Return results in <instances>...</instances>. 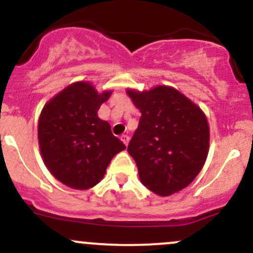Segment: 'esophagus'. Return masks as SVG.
<instances>
[{"label": "esophagus", "mask_w": 253, "mask_h": 253, "mask_svg": "<svg viewBox=\"0 0 253 253\" xmlns=\"http://www.w3.org/2000/svg\"><path fill=\"white\" fill-rule=\"evenodd\" d=\"M121 140L123 141V142H124V145L127 146V143H129V140H130V137L127 136V135H122V136H121Z\"/></svg>", "instance_id": "34e87169"}]
</instances>
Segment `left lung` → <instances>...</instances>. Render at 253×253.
Returning a JSON list of instances; mask_svg holds the SVG:
<instances>
[{
    "instance_id": "left-lung-1",
    "label": "left lung",
    "mask_w": 253,
    "mask_h": 253,
    "mask_svg": "<svg viewBox=\"0 0 253 253\" xmlns=\"http://www.w3.org/2000/svg\"><path fill=\"white\" fill-rule=\"evenodd\" d=\"M126 93L141 112L127 152L142 184L162 197L186 188L209 153L210 131L204 112L171 86Z\"/></svg>"
}]
</instances>
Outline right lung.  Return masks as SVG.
<instances>
[{"instance_id":"1","label":"right lung","mask_w":253,"mask_h":253,"mask_svg":"<svg viewBox=\"0 0 253 253\" xmlns=\"http://www.w3.org/2000/svg\"><path fill=\"white\" fill-rule=\"evenodd\" d=\"M111 91L99 94L77 82L45 104L39 121L41 154L51 175L75 189H89L104 177L113 157L126 145L97 117Z\"/></svg>"}]
</instances>
